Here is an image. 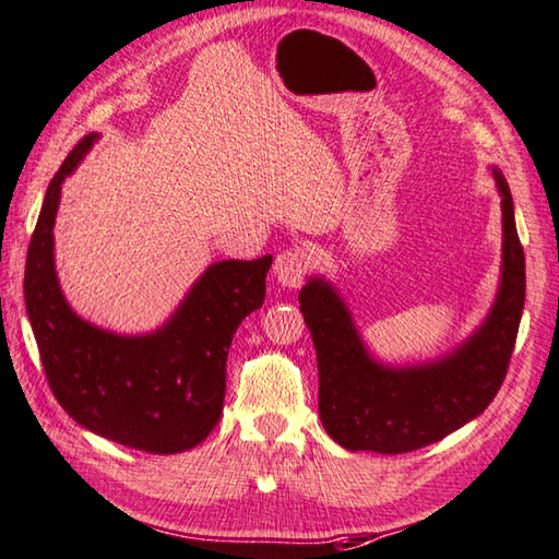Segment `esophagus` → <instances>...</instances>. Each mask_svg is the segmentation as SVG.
<instances>
[{
    "mask_svg": "<svg viewBox=\"0 0 559 559\" xmlns=\"http://www.w3.org/2000/svg\"><path fill=\"white\" fill-rule=\"evenodd\" d=\"M304 275H307V255L301 250H284L275 258V265H272V277L280 284V287L297 289L301 287Z\"/></svg>",
    "mask_w": 559,
    "mask_h": 559,
    "instance_id": "esophagus-1",
    "label": "esophagus"
}]
</instances>
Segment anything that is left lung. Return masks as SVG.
Masks as SVG:
<instances>
[{
  "label": "left lung",
  "instance_id": "1",
  "mask_svg": "<svg viewBox=\"0 0 559 559\" xmlns=\"http://www.w3.org/2000/svg\"><path fill=\"white\" fill-rule=\"evenodd\" d=\"M501 197V275L484 321L433 360L389 365L367 347L343 294L323 275L299 292L319 360V416L345 450L399 455L438 443L475 420L507 377L525 301V258L507 177L489 167Z\"/></svg>",
  "mask_w": 559,
  "mask_h": 559
}]
</instances>
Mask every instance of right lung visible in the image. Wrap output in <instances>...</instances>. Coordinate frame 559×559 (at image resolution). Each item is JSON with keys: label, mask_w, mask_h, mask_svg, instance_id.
Masks as SVG:
<instances>
[{"label": "right lung", "mask_w": 559, "mask_h": 559, "mask_svg": "<svg viewBox=\"0 0 559 559\" xmlns=\"http://www.w3.org/2000/svg\"><path fill=\"white\" fill-rule=\"evenodd\" d=\"M97 141L90 133L78 143L48 185L26 255V313L48 384L72 420L119 445L175 455L218 424L228 347L265 301L272 255L212 262L153 331L116 333L82 319L60 287L52 228L62 182Z\"/></svg>", "instance_id": "right-lung-1"}]
</instances>
